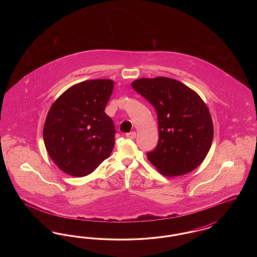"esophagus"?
<instances>
[{"label":"esophagus","instance_id":"1","mask_svg":"<svg viewBox=\"0 0 257 257\" xmlns=\"http://www.w3.org/2000/svg\"><path fill=\"white\" fill-rule=\"evenodd\" d=\"M136 136H137V133H136L135 131H132V132L126 134V137H127L128 139H131V140H134L135 138H136Z\"/></svg>","mask_w":257,"mask_h":257}]
</instances>
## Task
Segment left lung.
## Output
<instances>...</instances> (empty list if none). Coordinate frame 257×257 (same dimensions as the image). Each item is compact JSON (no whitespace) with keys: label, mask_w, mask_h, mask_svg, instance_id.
<instances>
[{"label":"left lung","mask_w":257,"mask_h":257,"mask_svg":"<svg viewBox=\"0 0 257 257\" xmlns=\"http://www.w3.org/2000/svg\"><path fill=\"white\" fill-rule=\"evenodd\" d=\"M157 111L159 142L147 159L165 176L194 171L205 159L214 136L206 104L195 90L167 77L132 82Z\"/></svg>","instance_id":"left-lung-1"}]
</instances>
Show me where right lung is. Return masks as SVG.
<instances>
[{"label":"right lung","mask_w":257,"mask_h":257,"mask_svg":"<svg viewBox=\"0 0 257 257\" xmlns=\"http://www.w3.org/2000/svg\"><path fill=\"white\" fill-rule=\"evenodd\" d=\"M113 81L81 82L66 89L51 106L43 127L50 158L69 175L91 173L109 158L114 146V125L104 111Z\"/></svg>","instance_id":"add662e5"}]
</instances>
